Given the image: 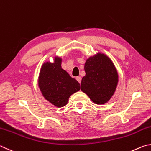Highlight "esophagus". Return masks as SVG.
<instances>
[{
	"mask_svg": "<svg viewBox=\"0 0 151 151\" xmlns=\"http://www.w3.org/2000/svg\"><path fill=\"white\" fill-rule=\"evenodd\" d=\"M76 80H77V81H78L79 83H81V78L80 76H78V77H76Z\"/></svg>",
	"mask_w": 151,
	"mask_h": 151,
	"instance_id": "esophagus-1",
	"label": "esophagus"
}]
</instances>
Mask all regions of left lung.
<instances>
[{
	"instance_id": "8db88e82",
	"label": "left lung",
	"mask_w": 151,
	"mask_h": 151,
	"mask_svg": "<svg viewBox=\"0 0 151 151\" xmlns=\"http://www.w3.org/2000/svg\"><path fill=\"white\" fill-rule=\"evenodd\" d=\"M86 76L81 82V90L97 105L107 103L117 88L119 75L110 58L98 52L88 58L84 65Z\"/></svg>"
}]
</instances>
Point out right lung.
Returning a JSON list of instances; mask_svg holds the SVG:
<instances>
[{"label":"right lung","mask_w":151,"mask_h":151,"mask_svg":"<svg viewBox=\"0 0 151 151\" xmlns=\"http://www.w3.org/2000/svg\"><path fill=\"white\" fill-rule=\"evenodd\" d=\"M62 58L55 56L53 63L44 62L38 80L42 96L56 107L65 106L69 97L80 89L78 81L62 68Z\"/></svg>","instance_id":"1"}]
</instances>
